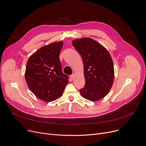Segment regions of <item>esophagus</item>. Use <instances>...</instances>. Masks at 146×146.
<instances>
[{"label":"esophagus","instance_id":"1","mask_svg":"<svg viewBox=\"0 0 146 146\" xmlns=\"http://www.w3.org/2000/svg\"><path fill=\"white\" fill-rule=\"evenodd\" d=\"M70 77V80H71V81H73V80H74V74L71 75Z\"/></svg>","mask_w":146,"mask_h":146}]
</instances>
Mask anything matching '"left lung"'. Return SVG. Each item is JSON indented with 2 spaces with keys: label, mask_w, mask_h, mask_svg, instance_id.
I'll return each instance as SVG.
<instances>
[{
  "label": "left lung",
  "mask_w": 146,
  "mask_h": 146,
  "mask_svg": "<svg viewBox=\"0 0 146 146\" xmlns=\"http://www.w3.org/2000/svg\"><path fill=\"white\" fill-rule=\"evenodd\" d=\"M72 45L84 63L85 84L80 90L81 95L92 101L103 98L112 87L114 79L113 62L108 51L90 38L75 39Z\"/></svg>",
  "instance_id": "1"
}]
</instances>
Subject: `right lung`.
Masks as SVG:
<instances>
[{
    "label": "right lung",
    "mask_w": 146,
    "mask_h": 146,
    "mask_svg": "<svg viewBox=\"0 0 146 146\" xmlns=\"http://www.w3.org/2000/svg\"><path fill=\"white\" fill-rule=\"evenodd\" d=\"M63 42L43 46L29 58L25 74L30 90L39 99L50 102L61 97L68 76L62 71L59 52Z\"/></svg>",
    "instance_id": "1"
}]
</instances>
